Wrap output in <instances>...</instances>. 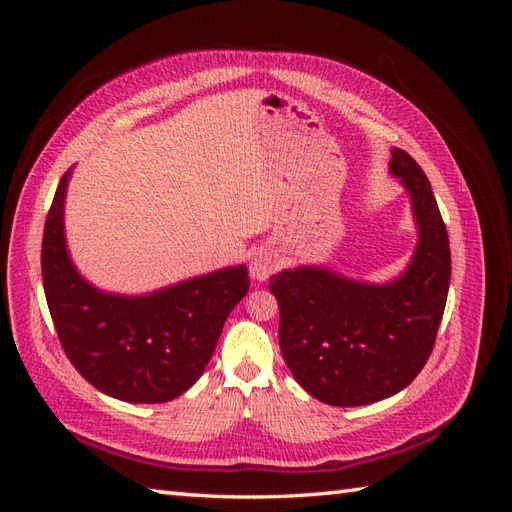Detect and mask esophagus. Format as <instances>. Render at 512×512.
<instances>
[{
	"label": "esophagus",
	"mask_w": 512,
	"mask_h": 512,
	"mask_svg": "<svg viewBox=\"0 0 512 512\" xmlns=\"http://www.w3.org/2000/svg\"><path fill=\"white\" fill-rule=\"evenodd\" d=\"M280 260H277V254L271 250H260L254 254L252 262H250V273L256 282H265L275 273Z\"/></svg>",
	"instance_id": "34e87169"
}]
</instances>
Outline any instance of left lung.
Segmentation results:
<instances>
[{"instance_id": "left-lung-1", "label": "left lung", "mask_w": 512, "mask_h": 512, "mask_svg": "<svg viewBox=\"0 0 512 512\" xmlns=\"http://www.w3.org/2000/svg\"><path fill=\"white\" fill-rule=\"evenodd\" d=\"M391 156V175L408 190L418 228L406 271L386 284L327 267L284 269L269 280L284 361L329 406H367L406 389L425 367L444 314L451 247L436 196L412 156L397 147Z\"/></svg>"}]
</instances>
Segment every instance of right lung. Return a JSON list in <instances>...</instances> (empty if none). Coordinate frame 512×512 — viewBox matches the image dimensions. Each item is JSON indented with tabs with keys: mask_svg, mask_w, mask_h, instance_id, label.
Listing matches in <instances>:
<instances>
[{
	"mask_svg": "<svg viewBox=\"0 0 512 512\" xmlns=\"http://www.w3.org/2000/svg\"><path fill=\"white\" fill-rule=\"evenodd\" d=\"M61 177L42 237V282L61 348L98 391L130 404H164L203 376L224 322L250 290L245 265L141 297L102 292L76 271L64 235Z\"/></svg>",
	"mask_w": 512,
	"mask_h": 512,
	"instance_id": "add662e5",
	"label": "right lung"
}]
</instances>
